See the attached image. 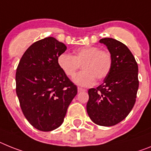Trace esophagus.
<instances>
[{"mask_svg":"<svg viewBox=\"0 0 151 151\" xmlns=\"http://www.w3.org/2000/svg\"><path fill=\"white\" fill-rule=\"evenodd\" d=\"M77 90H78V93L86 91V90H85L84 88H81V87H78V88H77Z\"/></svg>","mask_w":151,"mask_h":151,"instance_id":"esophagus-1","label":"esophagus"}]
</instances>
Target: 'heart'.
Segmentation results:
<instances>
[{
  "instance_id": "b5f03b06",
  "label": "heart",
  "mask_w": 151,
  "mask_h": 151,
  "mask_svg": "<svg viewBox=\"0 0 151 151\" xmlns=\"http://www.w3.org/2000/svg\"><path fill=\"white\" fill-rule=\"evenodd\" d=\"M59 68L66 76L74 77L80 65L83 71L74 77V82L82 86L93 85L96 78L105 79L109 74L112 58L109 52L96 46H83L74 51V55L61 53L57 58Z\"/></svg>"
}]
</instances>
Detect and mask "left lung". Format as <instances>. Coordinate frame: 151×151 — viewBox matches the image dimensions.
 Instances as JSON below:
<instances>
[{
	"mask_svg": "<svg viewBox=\"0 0 151 151\" xmlns=\"http://www.w3.org/2000/svg\"><path fill=\"white\" fill-rule=\"evenodd\" d=\"M99 42L106 45L112 58L109 74L103 83L88 90L86 111L95 124L112 126L122 122L132 111L138 90V67L128 47L112 38Z\"/></svg>",
	"mask_w": 151,
	"mask_h": 151,
	"instance_id": "left-lung-1",
	"label": "left lung"
}]
</instances>
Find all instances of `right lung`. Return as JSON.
I'll list each match as a JSON object with an SVG mask.
<instances>
[{
    "mask_svg": "<svg viewBox=\"0 0 151 151\" xmlns=\"http://www.w3.org/2000/svg\"><path fill=\"white\" fill-rule=\"evenodd\" d=\"M67 47L53 37L31 45L16 72V92L21 109L34 128L42 132L58 128L77 93V86L62 72L57 58Z\"/></svg>",
    "mask_w": 151,
    "mask_h": 151,
    "instance_id": "add662e5",
    "label": "right lung"
}]
</instances>
